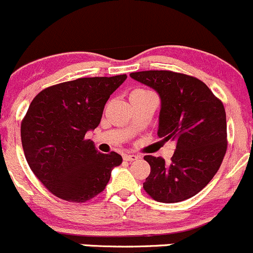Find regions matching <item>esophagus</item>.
<instances>
[{"label":"esophagus","mask_w":253,"mask_h":253,"mask_svg":"<svg viewBox=\"0 0 253 253\" xmlns=\"http://www.w3.org/2000/svg\"><path fill=\"white\" fill-rule=\"evenodd\" d=\"M123 159H124V161L131 162V161H135V160L139 159V156H137V155H134V154H126L123 156Z\"/></svg>","instance_id":"34e87169"}]
</instances>
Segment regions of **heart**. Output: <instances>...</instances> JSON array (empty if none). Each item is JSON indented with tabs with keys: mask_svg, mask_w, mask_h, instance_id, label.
Listing matches in <instances>:
<instances>
[{
	"mask_svg": "<svg viewBox=\"0 0 253 253\" xmlns=\"http://www.w3.org/2000/svg\"><path fill=\"white\" fill-rule=\"evenodd\" d=\"M146 93H151V92L147 91V89H145V88H135L130 92L129 98L130 97H135V96H142V94H146Z\"/></svg>",
	"mask_w": 253,
	"mask_h": 253,
	"instance_id": "b5f03b06",
	"label": "heart"
}]
</instances>
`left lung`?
Returning a JSON list of instances; mask_svg holds the SVG:
<instances>
[{
	"label": "left lung",
	"instance_id": "left-lung-1",
	"mask_svg": "<svg viewBox=\"0 0 253 253\" xmlns=\"http://www.w3.org/2000/svg\"><path fill=\"white\" fill-rule=\"evenodd\" d=\"M130 76L160 94L157 135L176 144L169 164L162 157H144L151 167L145 192L162 203L186 201L211 181L226 154L224 104L203 81L189 75L151 70Z\"/></svg>",
	"mask_w": 253,
	"mask_h": 253
}]
</instances>
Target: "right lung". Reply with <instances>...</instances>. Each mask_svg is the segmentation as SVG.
Here are the masks:
<instances>
[{"mask_svg": "<svg viewBox=\"0 0 253 253\" xmlns=\"http://www.w3.org/2000/svg\"><path fill=\"white\" fill-rule=\"evenodd\" d=\"M126 75L82 77L39 92L21 123L29 167L45 188L70 203H84L104 191L113 167L123 161L112 151L101 154L86 139L98 126L111 94Z\"/></svg>", "mask_w": 253, "mask_h": 253, "instance_id": "add662e5", "label": "right lung"}]
</instances>
